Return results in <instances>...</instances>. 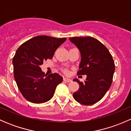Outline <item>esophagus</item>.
<instances>
[{"label":"esophagus","instance_id":"obj_1","mask_svg":"<svg viewBox=\"0 0 131 131\" xmlns=\"http://www.w3.org/2000/svg\"><path fill=\"white\" fill-rule=\"evenodd\" d=\"M63 80H64V82H70L72 81L70 79H68V78L67 77H64V79H63Z\"/></svg>","mask_w":131,"mask_h":131}]
</instances>
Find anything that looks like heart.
I'll list each match as a JSON object with an SVG mask.
<instances>
[{"label": "heart", "instance_id": "obj_1", "mask_svg": "<svg viewBox=\"0 0 131 131\" xmlns=\"http://www.w3.org/2000/svg\"><path fill=\"white\" fill-rule=\"evenodd\" d=\"M64 72H65L66 73H68V71H67V70H64Z\"/></svg>", "mask_w": 131, "mask_h": 131}]
</instances>
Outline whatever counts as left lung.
I'll use <instances>...</instances> for the list:
<instances>
[{"instance_id": "obj_1", "label": "left lung", "mask_w": 131, "mask_h": 131, "mask_svg": "<svg viewBox=\"0 0 131 131\" xmlns=\"http://www.w3.org/2000/svg\"><path fill=\"white\" fill-rule=\"evenodd\" d=\"M69 40L79 49L81 61L77 75H86L84 82L77 79L79 90L73 94L75 100L84 105L96 103L103 97L112 85L115 63L108 49L91 37H72Z\"/></svg>"}]
</instances>
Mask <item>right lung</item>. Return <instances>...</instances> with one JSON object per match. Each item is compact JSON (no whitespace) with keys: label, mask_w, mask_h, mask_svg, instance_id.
<instances>
[{"label":"right lung","mask_w":131,"mask_h":131,"mask_svg":"<svg viewBox=\"0 0 131 131\" xmlns=\"http://www.w3.org/2000/svg\"><path fill=\"white\" fill-rule=\"evenodd\" d=\"M67 38L40 35L21 45L13 59L14 77L23 97L33 103H43L54 96L57 85L63 81L58 73L45 74L40 66L51 59Z\"/></svg>","instance_id":"1"}]
</instances>
